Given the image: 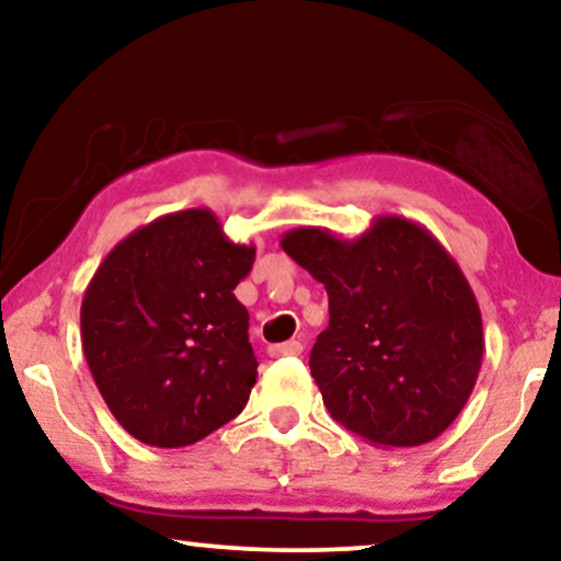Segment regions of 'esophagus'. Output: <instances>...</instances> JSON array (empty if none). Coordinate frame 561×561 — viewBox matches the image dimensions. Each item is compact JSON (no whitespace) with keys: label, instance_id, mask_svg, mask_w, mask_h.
Segmentation results:
<instances>
[{"label":"esophagus","instance_id":"34e87169","mask_svg":"<svg viewBox=\"0 0 561 561\" xmlns=\"http://www.w3.org/2000/svg\"><path fill=\"white\" fill-rule=\"evenodd\" d=\"M304 352L301 342L290 340V342H283V344H273V347H267V355L271 357H298Z\"/></svg>","mask_w":561,"mask_h":561}]
</instances>
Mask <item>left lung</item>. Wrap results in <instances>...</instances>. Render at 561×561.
Instances as JSON below:
<instances>
[{"instance_id": "8db88e82", "label": "left lung", "mask_w": 561, "mask_h": 561, "mask_svg": "<svg viewBox=\"0 0 561 561\" xmlns=\"http://www.w3.org/2000/svg\"><path fill=\"white\" fill-rule=\"evenodd\" d=\"M280 248L324 283L329 327L309 365L334 421L373 447H419L465 409L482 317L465 273L426 227L378 217L355 240L298 227Z\"/></svg>"}]
</instances>
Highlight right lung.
<instances>
[{
  "label": "right lung",
  "mask_w": 561,
  "mask_h": 561,
  "mask_svg": "<svg viewBox=\"0 0 561 561\" xmlns=\"http://www.w3.org/2000/svg\"><path fill=\"white\" fill-rule=\"evenodd\" d=\"M255 244L217 214L183 209L127 234L87 286L81 342L99 393L127 434L188 447L248 403L257 378L250 313L234 288Z\"/></svg>",
  "instance_id": "1"
}]
</instances>
